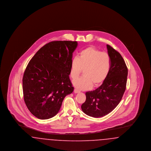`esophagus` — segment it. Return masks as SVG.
Masks as SVG:
<instances>
[{"label": "esophagus", "instance_id": "esophagus-1", "mask_svg": "<svg viewBox=\"0 0 151 151\" xmlns=\"http://www.w3.org/2000/svg\"><path fill=\"white\" fill-rule=\"evenodd\" d=\"M74 93H80V91L78 90V89H74Z\"/></svg>", "mask_w": 151, "mask_h": 151}]
</instances>
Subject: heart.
<instances>
[{
	"label": "heart",
	"mask_w": 151,
	"mask_h": 151,
	"mask_svg": "<svg viewBox=\"0 0 151 151\" xmlns=\"http://www.w3.org/2000/svg\"><path fill=\"white\" fill-rule=\"evenodd\" d=\"M110 68L111 59L108 53L91 46L81 51L79 57L72 59L70 75L75 80L84 70V75L74 80L73 84L79 89L86 90L103 83L108 77Z\"/></svg>",
	"instance_id": "b5f03b06"
}]
</instances>
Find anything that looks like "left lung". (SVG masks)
<instances>
[{
  "instance_id": "obj_1",
  "label": "left lung",
  "mask_w": 151,
  "mask_h": 151,
  "mask_svg": "<svg viewBox=\"0 0 151 151\" xmlns=\"http://www.w3.org/2000/svg\"><path fill=\"white\" fill-rule=\"evenodd\" d=\"M111 68L102 84L93 91L86 93V100L81 108L86 115L102 117L111 112L122 100L126 88L128 69L119 52L107 45Z\"/></svg>"
}]
</instances>
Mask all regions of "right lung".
<instances>
[{"label": "right lung", "mask_w": 151, "mask_h": 151, "mask_svg": "<svg viewBox=\"0 0 151 151\" xmlns=\"http://www.w3.org/2000/svg\"><path fill=\"white\" fill-rule=\"evenodd\" d=\"M76 41H55L46 44L29 61L22 78L24 102L38 119L59 112L65 97L72 93L70 65Z\"/></svg>", "instance_id": "add662e5"}]
</instances>
